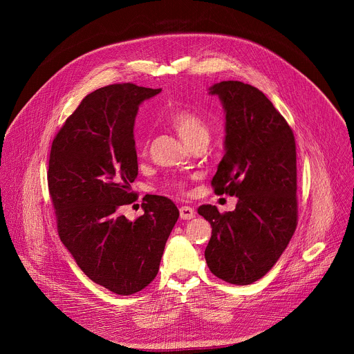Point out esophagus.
Instances as JSON below:
<instances>
[{
    "instance_id": "obj_1",
    "label": "esophagus",
    "mask_w": 354,
    "mask_h": 354,
    "mask_svg": "<svg viewBox=\"0 0 354 354\" xmlns=\"http://www.w3.org/2000/svg\"><path fill=\"white\" fill-rule=\"evenodd\" d=\"M179 214H180V218H182V219H192V218H195V211H194V208L187 207V205L179 208Z\"/></svg>"
}]
</instances>
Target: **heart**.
Listing matches in <instances>:
<instances>
[{"label":"heart","mask_w":354,"mask_h":354,"mask_svg":"<svg viewBox=\"0 0 354 354\" xmlns=\"http://www.w3.org/2000/svg\"><path fill=\"white\" fill-rule=\"evenodd\" d=\"M166 122L176 130L178 135L188 146L201 138H209V127L207 122L203 120L196 111L188 107H174L172 110H169V113L166 115ZM145 145V139L140 138L138 140V146L143 149ZM172 187L179 189L182 185L174 182Z\"/></svg>","instance_id":"b5f03b06"}]
</instances>
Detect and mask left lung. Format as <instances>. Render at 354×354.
Segmentation results:
<instances>
[{"instance_id": "8db88e82", "label": "left lung", "mask_w": 354, "mask_h": 354, "mask_svg": "<svg viewBox=\"0 0 354 354\" xmlns=\"http://www.w3.org/2000/svg\"><path fill=\"white\" fill-rule=\"evenodd\" d=\"M225 113L224 158L212 187L236 196L232 212L201 205L212 235L205 250L214 275L236 286L264 277L297 227V159L292 130L263 91L243 82L209 87Z\"/></svg>"}]
</instances>
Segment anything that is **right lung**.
<instances>
[{"instance_id": "add662e5", "label": "right lung", "mask_w": 354, "mask_h": 354, "mask_svg": "<svg viewBox=\"0 0 354 354\" xmlns=\"http://www.w3.org/2000/svg\"><path fill=\"white\" fill-rule=\"evenodd\" d=\"M162 88L111 84L87 95L54 138L48 189L62 243L99 286L130 295L151 284L179 218L175 203L146 195L143 215L119 208L135 201V120L139 106Z\"/></svg>"}]
</instances>
